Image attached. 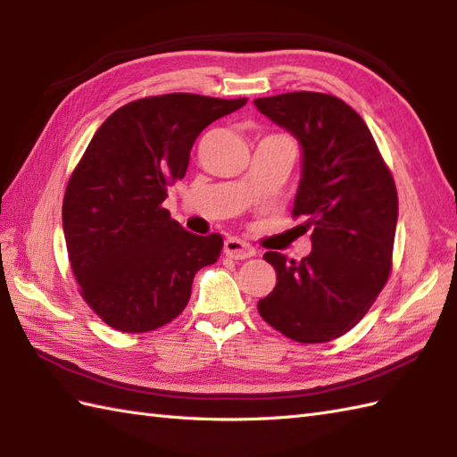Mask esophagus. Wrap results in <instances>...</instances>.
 I'll use <instances>...</instances> for the list:
<instances>
[{
  "mask_svg": "<svg viewBox=\"0 0 457 457\" xmlns=\"http://www.w3.org/2000/svg\"><path fill=\"white\" fill-rule=\"evenodd\" d=\"M223 253L231 259H249L255 255V249L237 237H228L223 244Z\"/></svg>",
  "mask_w": 457,
  "mask_h": 457,
  "instance_id": "obj_1",
  "label": "esophagus"
}]
</instances>
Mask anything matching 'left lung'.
I'll return each mask as SVG.
<instances>
[{"label":"left lung","instance_id":"1","mask_svg":"<svg viewBox=\"0 0 457 457\" xmlns=\"http://www.w3.org/2000/svg\"><path fill=\"white\" fill-rule=\"evenodd\" d=\"M255 105L300 141L293 216L312 231L308 257L263 255L277 285L257 310L295 342H332L367 314L389 280L399 218L393 174L361 115L336 96L288 92Z\"/></svg>","mask_w":457,"mask_h":457}]
</instances>
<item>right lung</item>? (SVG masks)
<instances>
[{"label":"right lung","mask_w":457,"mask_h":457,"mask_svg":"<svg viewBox=\"0 0 457 457\" xmlns=\"http://www.w3.org/2000/svg\"><path fill=\"white\" fill-rule=\"evenodd\" d=\"M245 104L149 96L115 110L86 147L66 184L62 228L80 295L113 329L141 334L172 322L194 275L218 261L221 236L190 234L162 202L187 174L202 129Z\"/></svg>","instance_id":"1"}]
</instances>
